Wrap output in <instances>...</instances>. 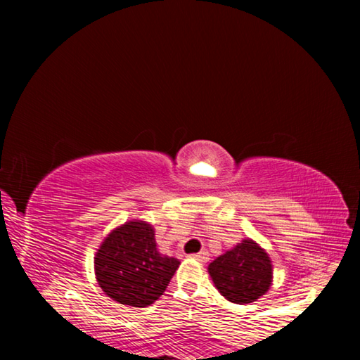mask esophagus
Returning a JSON list of instances; mask_svg holds the SVG:
<instances>
[{
	"mask_svg": "<svg viewBox=\"0 0 360 360\" xmlns=\"http://www.w3.org/2000/svg\"><path fill=\"white\" fill-rule=\"evenodd\" d=\"M193 259H197L198 262H202V264H205V262H208V259H210V254L206 252V251H200L198 254H195V255H193Z\"/></svg>",
	"mask_w": 360,
	"mask_h": 360,
	"instance_id": "esophagus-1",
	"label": "esophagus"
}]
</instances>
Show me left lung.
Masks as SVG:
<instances>
[{"label":"left lung","mask_w":360,"mask_h":360,"mask_svg":"<svg viewBox=\"0 0 360 360\" xmlns=\"http://www.w3.org/2000/svg\"><path fill=\"white\" fill-rule=\"evenodd\" d=\"M208 271L221 295L238 304L257 300L273 281V265L266 251L249 238L212 260Z\"/></svg>","instance_id":"8db88e82"}]
</instances>
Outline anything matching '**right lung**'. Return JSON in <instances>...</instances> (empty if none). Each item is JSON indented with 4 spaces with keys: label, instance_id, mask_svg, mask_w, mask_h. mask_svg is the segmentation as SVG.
<instances>
[{
    "label": "right lung",
    "instance_id": "obj_1",
    "mask_svg": "<svg viewBox=\"0 0 360 360\" xmlns=\"http://www.w3.org/2000/svg\"><path fill=\"white\" fill-rule=\"evenodd\" d=\"M179 264L158 252L154 227L135 219L103 240L95 254V276L112 300L146 308L163 295Z\"/></svg>",
    "mask_w": 360,
    "mask_h": 360
}]
</instances>
